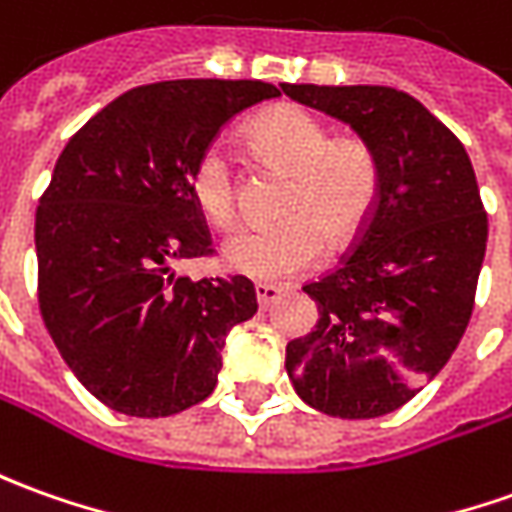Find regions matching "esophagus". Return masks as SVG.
I'll list each match as a JSON object with an SVG mask.
<instances>
[{
    "label": "esophagus",
    "instance_id": "obj_1",
    "mask_svg": "<svg viewBox=\"0 0 512 512\" xmlns=\"http://www.w3.org/2000/svg\"><path fill=\"white\" fill-rule=\"evenodd\" d=\"M255 291H257V302H260V308H263V311L271 308V305L285 294V288H280V285H269V283H257Z\"/></svg>",
    "mask_w": 512,
    "mask_h": 512
}]
</instances>
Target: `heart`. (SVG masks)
Listing matches in <instances>:
<instances>
[{"instance_id": "1", "label": "heart", "mask_w": 512, "mask_h": 512, "mask_svg": "<svg viewBox=\"0 0 512 512\" xmlns=\"http://www.w3.org/2000/svg\"><path fill=\"white\" fill-rule=\"evenodd\" d=\"M249 139L266 159L291 170L294 182L285 190V221L241 227L224 241L221 257L229 271L266 283L288 280L316 266L325 238L347 243L367 227L381 196V162L367 142H333L328 125L294 106L263 114ZM190 196L215 227L235 218V170L221 142L198 154Z\"/></svg>"}]
</instances>
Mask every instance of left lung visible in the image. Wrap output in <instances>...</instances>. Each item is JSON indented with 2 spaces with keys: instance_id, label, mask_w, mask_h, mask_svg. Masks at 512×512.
Segmentation results:
<instances>
[{
  "instance_id": "left-lung-1",
  "label": "left lung",
  "mask_w": 512,
  "mask_h": 512,
  "mask_svg": "<svg viewBox=\"0 0 512 512\" xmlns=\"http://www.w3.org/2000/svg\"><path fill=\"white\" fill-rule=\"evenodd\" d=\"M347 123L381 162V196L342 266L302 291L311 333L288 342L302 401L367 420L401 409L446 367L474 311L488 215L462 142L420 100L389 86L280 83Z\"/></svg>"
}]
</instances>
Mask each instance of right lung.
Instances as JSON below:
<instances>
[{
	"label": "right lung",
	"mask_w": 512,
	"mask_h": 512,
	"mask_svg": "<svg viewBox=\"0 0 512 512\" xmlns=\"http://www.w3.org/2000/svg\"><path fill=\"white\" fill-rule=\"evenodd\" d=\"M277 95L263 81L137 86L58 156L36 210L38 308L69 370L114 412L168 417L204 401L227 333L257 314L252 280L176 266L212 252L190 196L198 154Z\"/></svg>",
	"instance_id": "obj_1"
}]
</instances>
